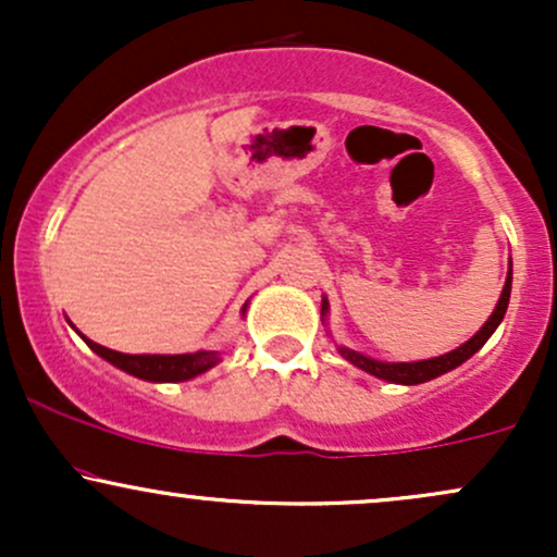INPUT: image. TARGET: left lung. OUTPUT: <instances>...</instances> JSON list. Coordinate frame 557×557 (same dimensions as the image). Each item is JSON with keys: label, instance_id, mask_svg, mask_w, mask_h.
I'll use <instances>...</instances> for the list:
<instances>
[{"label": "left lung", "instance_id": "8db88e82", "mask_svg": "<svg viewBox=\"0 0 557 557\" xmlns=\"http://www.w3.org/2000/svg\"><path fill=\"white\" fill-rule=\"evenodd\" d=\"M510 283H513V264L508 267V277H505L503 293H500V298H497V306L492 309L487 322L476 330L474 337H469V341H466L463 345H458V348L450 350V354L434 356V359H421V361H380V359H372V356L359 354V350L345 348V345H337V354H341L345 361L354 363V367H359L367 374L376 376V380L395 382V385H421V382L437 380L440 374H447L450 369L461 367L463 361H469L471 356H474L476 350L490 341L492 332L500 327L505 311H508ZM327 314H330V300H327V296H322V322L324 324H327Z\"/></svg>", "mask_w": 557, "mask_h": 557}]
</instances>
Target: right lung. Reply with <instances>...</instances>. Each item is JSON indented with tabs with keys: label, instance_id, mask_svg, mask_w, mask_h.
<instances>
[{
	"label": "right lung",
	"instance_id": "add662e5",
	"mask_svg": "<svg viewBox=\"0 0 557 557\" xmlns=\"http://www.w3.org/2000/svg\"><path fill=\"white\" fill-rule=\"evenodd\" d=\"M243 314H246V306H243ZM70 327H73V324H70ZM81 337L86 341V345L94 350L96 356H101L104 361H110L112 367L123 369L125 374H133V376H138V380H146V382L194 380V376L209 372V369L216 367V363L222 361L220 350H196V354H120V350L104 348V345L88 341L86 335H81Z\"/></svg>",
	"mask_w": 557,
	"mask_h": 557
}]
</instances>
